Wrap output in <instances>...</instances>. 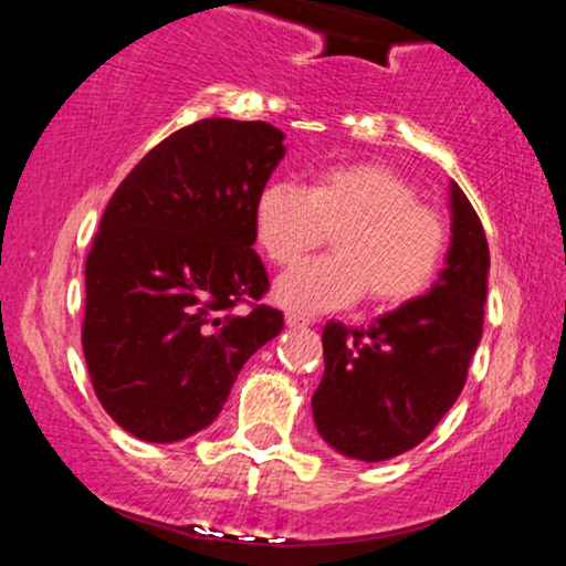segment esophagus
<instances>
[{"label": "esophagus", "instance_id": "esophagus-1", "mask_svg": "<svg viewBox=\"0 0 566 566\" xmlns=\"http://www.w3.org/2000/svg\"><path fill=\"white\" fill-rule=\"evenodd\" d=\"M284 322H287V327H295V329H301V327H308V324H311L308 316H303V314H295V311H290V314L284 316Z\"/></svg>", "mask_w": 566, "mask_h": 566}]
</instances>
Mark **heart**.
Returning a JSON list of instances; mask_svg holds the SVG:
<instances>
[{"instance_id":"heart-1","label":"heart","mask_w":566,"mask_h":566,"mask_svg":"<svg viewBox=\"0 0 566 566\" xmlns=\"http://www.w3.org/2000/svg\"><path fill=\"white\" fill-rule=\"evenodd\" d=\"M401 172L378 161L324 167L311 184H269L252 210L255 242L274 265L297 263L333 231V255L295 265L276 301L333 311L359 301L396 308L431 287L450 244L447 220Z\"/></svg>"}]
</instances>
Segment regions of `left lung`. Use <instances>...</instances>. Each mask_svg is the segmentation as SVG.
<instances>
[{"label":"left lung","instance_id":"obj_1","mask_svg":"<svg viewBox=\"0 0 566 566\" xmlns=\"http://www.w3.org/2000/svg\"><path fill=\"white\" fill-rule=\"evenodd\" d=\"M450 207L447 269L428 295L369 327H324V378L311 407L322 439L348 458L378 463L418 447L469 378L484 327L490 247L458 184L450 186Z\"/></svg>","mask_w":566,"mask_h":566}]
</instances>
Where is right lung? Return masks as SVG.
<instances>
[{
	"label": "right lung",
	"instance_id": "add662e5",
	"mask_svg": "<svg viewBox=\"0 0 566 566\" xmlns=\"http://www.w3.org/2000/svg\"><path fill=\"white\" fill-rule=\"evenodd\" d=\"M282 140L269 122H193L108 201L84 263L82 348L97 401L133 437L167 444L210 426L244 361L282 333L252 250Z\"/></svg>",
	"mask_w": 566,
	"mask_h": 566
}]
</instances>
